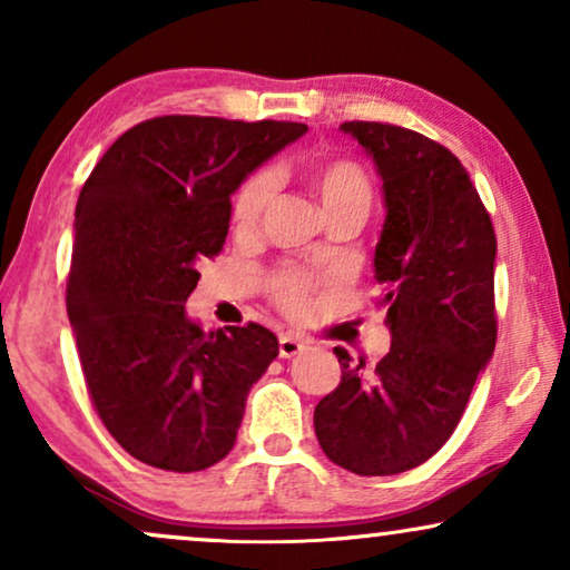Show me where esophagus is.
Masks as SVG:
<instances>
[{
  "instance_id": "1",
  "label": "esophagus",
  "mask_w": 570,
  "mask_h": 570,
  "mask_svg": "<svg viewBox=\"0 0 570 570\" xmlns=\"http://www.w3.org/2000/svg\"><path fill=\"white\" fill-rule=\"evenodd\" d=\"M306 350V342L301 337H295V334H283L279 337V357H293Z\"/></svg>"
}]
</instances>
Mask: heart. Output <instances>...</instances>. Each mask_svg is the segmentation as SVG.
<instances>
[{
	"label": "heart",
	"mask_w": 570,
	"mask_h": 570,
	"mask_svg": "<svg viewBox=\"0 0 570 570\" xmlns=\"http://www.w3.org/2000/svg\"><path fill=\"white\" fill-rule=\"evenodd\" d=\"M314 184L322 197L326 215L347 207H371L373 184L368 170L357 160L332 158L314 170ZM279 189V174L275 168H259L238 186L233 197V223L238 228H254L267 213ZM322 279L298 267H283L269 277V293L287 316L301 318L314 311Z\"/></svg>",
	"instance_id": "1"
}]
</instances>
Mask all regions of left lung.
Listing matches in <instances>:
<instances>
[{
    "label": "left lung",
    "mask_w": 570,
    "mask_h": 570,
    "mask_svg": "<svg viewBox=\"0 0 570 570\" xmlns=\"http://www.w3.org/2000/svg\"><path fill=\"white\" fill-rule=\"evenodd\" d=\"M384 181L376 246L392 347L365 373L334 350L340 386L314 410L324 454L363 478L428 462L451 439L495 350V230L470 174L446 147L381 121H345Z\"/></svg>",
    "instance_id": "left-lung-1"
}]
</instances>
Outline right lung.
Returning a JSON list of instances; mask_svg holds the SVG:
<instances>
[{"label":"right lung","instance_id":"add662e5","mask_svg":"<svg viewBox=\"0 0 570 570\" xmlns=\"http://www.w3.org/2000/svg\"><path fill=\"white\" fill-rule=\"evenodd\" d=\"M298 121L155 116L124 131L75 209L67 314L100 423L139 462L199 472L228 456L246 396L279 353L267 326L202 332L184 314L223 252L230 194Z\"/></svg>","mask_w":570,"mask_h":570}]
</instances>
